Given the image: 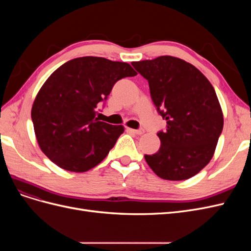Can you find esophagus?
Listing matches in <instances>:
<instances>
[{
  "mask_svg": "<svg viewBox=\"0 0 251 251\" xmlns=\"http://www.w3.org/2000/svg\"><path fill=\"white\" fill-rule=\"evenodd\" d=\"M128 130H130L133 133H135V134H137V135H141L144 132L143 128H138V130H132V128H128Z\"/></svg>",
  "mask_w": 251,
  "mask_h": 251,
  "instance_id": "1",
  "label": "esophagus"
}]
</instances>
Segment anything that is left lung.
Instances as JSON below:
<instances>
[{"label":"left lung","instance_id":"1","mask_svg":"<svg viewBox=\"0 0 251 251\" xmlns=\"http://www.w3.org/2000/svg\"><path fill=\"white\" fill-rule=\"evenodd\" d=\"M149 82L156 110L166 120L157 133L161 146L144 155L162 179L180 181L198 174L214 156L223 130V113L209 80L192 64L170 55L134 62Z\"/></svg>","mask_w":251,"mask_h":251}]
</instances>
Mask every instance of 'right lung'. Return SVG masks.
I'll return each instance as SVG.
<instances>
[{
    "label": "right lung",
    "mask_w": 251,
    "mask_h": 251,
    "mask_svg": "<svg viewBox=\"0 0 251 251\" xmlns=\"http://www.w3.org/2000/svg\"><path fill=\"white\" fill-rule=\"evenodd\" d=\"M137 74L121 62L97 56L73 58L45 81L31 110L37 142L52 162L82 173L107 157L124 133L96 117L116 81Z\"/></svg>",
    "instance_id": "add662e5"
}]
</instances>
